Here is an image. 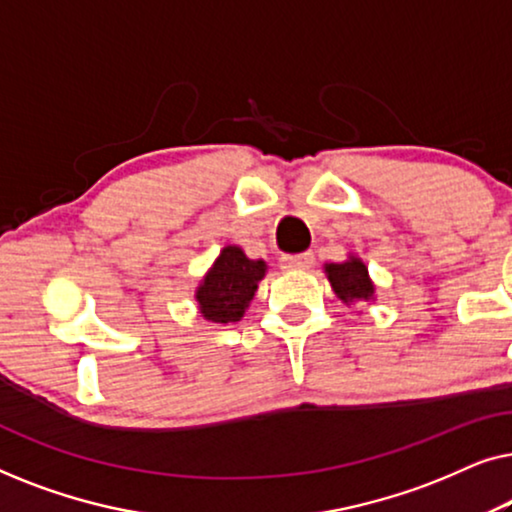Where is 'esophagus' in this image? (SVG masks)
Returning <instances> with one entry per match:
<instances>
[{"label":"esophagus","instance_id":"esophagus-1","mask_svg":"<svg viewBox=\"0 0 512 512\" xmlns=\"http://www.w3.org/2000/svg\"><path fill=\"white\" fill-rule=\"evenodd\" d=\"M314 261L312 251H303V254H286L279 258L284 270H307Z\"/></svg>","mask_w":512,"mask_h":512}]
</instances>
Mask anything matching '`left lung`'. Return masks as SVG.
<instances>
[{"label": "left lung", "instance_id": "8db88e82", "mask_svg": "<svg viewBox=\"0 0 512 512\" xmlns=\"http://www.w3.org/2000/svg\"><path fill=\"white\" fill-rule=\"evenodd\" d=\"M326 275L342 303L368 300L375 291V286L368 277V268L359 261V258H349L345 263L326 265Z\"/></svg>", "mask_w": 512, "mask_h": 512}]
</instances>
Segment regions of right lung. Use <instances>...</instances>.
I'll return each instance as SVG.
<instances>
[{
  "label": "right lung",
  "mask_w": 512,
  "mask_h": 512,
  "mask_svg": "<svg viewBox=\"0 0 512 512\" xmlns=\"http://www.w3.org/2000/svg\"><path fill=\"white\" fill-rule=\"evenodd\" d=\"M263 275V261H251L240 247L223 249L195 293L202 317L214 324L240 321Z\"/></svg>",
  "instance_id": "1"
}]
</instances>
